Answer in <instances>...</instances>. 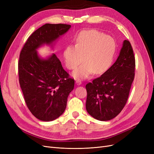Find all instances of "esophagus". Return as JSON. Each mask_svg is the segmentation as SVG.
Here are the masks:
<instances>
[{"label": "esophagus", "mask_w": 154, "mask_h": 154, "mask_svg": "<svg viewBox=\"0 0 154 154\" xmlns=\"http://www.w3.org/2000/svg\"><path fill=\"white\" fill-rule=\"evenodd\" d=\"M76 84L78 85H82V81L81 80H77L76 81Z\"/></svg>", "instance_id": "esophagus-1"}]
</instances>
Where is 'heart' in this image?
I'll use <instances>...</instances> for the list:
<instances>
[{"label":"heart","instance_id":"heart-1","mask_svg":"<svg viewBox=\"0 0 154 154\" xmlns=\"http://www.w3.org/2000/svg\"><path fill=\"white\" fill-rule=\"evenodd\" d=\"M116 49L112 37L97 30H85L77 36L76 45L66 46L63 58L66 67L71 70L76 69L83 60L72 76L75 79H85L93 72L100 74L106 71L112 63Z\"/></svg>","mask_w":154,"mask_h":154}]
</instances>
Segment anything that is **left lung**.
<instances>
[{"label":"left lung","mask_w":154,"mask_h":154,"mask_svg":"<svg viewBox=\"0 0 154 154\" xmlns=\"http://www.w3.org/2000/svg\"><path fill=\"white\" fill-rule=\"evenodd\" d=\"M135 66L131 44L125 40L115 63L100 77L86 85V110L92 117L109 121L121 112L134 81Z\"/></svg>","instance_id":"8db88e82"}]
</instances>
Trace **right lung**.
I'll return each instance as SVG.
<instances>
[{"instance_id": "1", "label": "right lung", "mask_w": 154, "mask_h": 154, "mask_svg": "<svg viewBox=\"0 0 154 154\" xmlns=\"http://www.w3.org/2000/svg\"><path fill=\"white\" fill-rule=\"evenodd\" d=\"M71 27L44 24L29 37L20 54L18 76L26 103L32 114L43 122L53 121L64 112L74 80L55 54L43 58L37 50L45 45L53 49Z\"/></svg>"}]
</instances>
